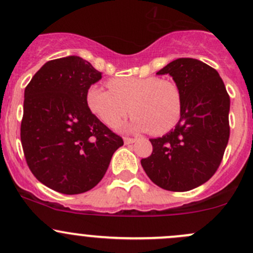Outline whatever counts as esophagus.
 Wrapping results in <instances>:
<instances>
[{"mask_svg": "<svg viewBox=\"0 0 253 253\" xmlns=\"http://www.w3.org/2000/svg\"><path fill=\"white\" fill-rule=\"evenodd\" d=\"M136 141H137V138H129V137H125L124 138L125 144H132V143H134Z\"/></svg>", "mask_w": 253, "mask_h": 253, "instance_id": "34e87169", "label": "esophagus"}]
</instances>
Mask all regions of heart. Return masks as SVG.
Listing matches in <instances>:
<instances>
[{"label":"heart","mask_w":253,"mask_h":253,"mask_svg":"<svg viewBox=\"0 0 253 253\" xmlns=\"http://www.w3.org/2000/svg\"><path fill=\"white\" fill-rule=\"evenodd\" d=\"M110 90L89 86L86 104L106 126L115 127L134 114L127 129L164 134L177 125L182 98L175 83L158 77H120L108 82Z\"/></svg>","instance_id":"heart-1"}]
</instances>
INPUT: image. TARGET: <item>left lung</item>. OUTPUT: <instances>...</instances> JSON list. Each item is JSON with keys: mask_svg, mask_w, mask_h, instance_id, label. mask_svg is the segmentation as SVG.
Returning <instances> with one entry per match:
<instances>
[{"mask_svg": "<svg viewBox=\"0 0 253 253\" xmlns=\"http://www.w3.org/2000/svg\"><path fill=\"white\" fill-rule=\"evenodd\" d=\"M157 75L174 79L182 111L174 129L149 139L153 153L141 164L155 185L185 192L207 182L220 165L230 136V98L219 73L196 58H177Z\"/></svg>", "mask_w": 253, "mask_h": 253, "instance_id": "obj_1", "label": "left lung"}]
</instances>
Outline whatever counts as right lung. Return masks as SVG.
Instances as JSON below:
<instances>
[{"label":"right lung","mask_w":253,"mask_h":253,"mask_svg":"<svg viewBox=\"0 0 253 253\" xmlns=\"http://www.w3.org/2000/svg\"><path fill=\"white\" fill-rule=\"evenodd\" d=\"M101 73L79 56L51 60L24 90L20 141L30 171L65 195L91 190L124 145L86 104V91Z\"/></svg>","instance_id":"obj_1"}]
</instances>
